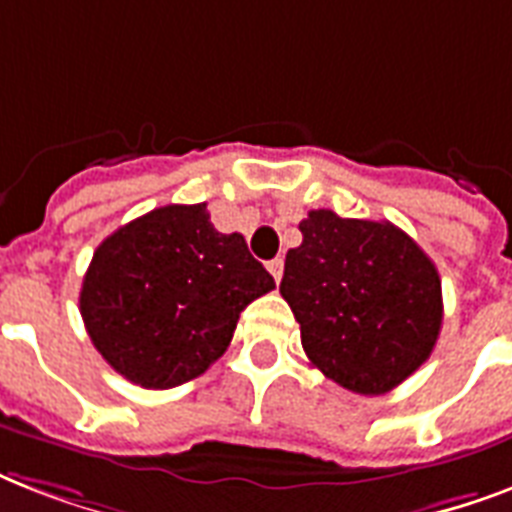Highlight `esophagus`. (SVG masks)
<instances>
[{
  "label": "esophagus",
  "mask_w": 512,
  "mask_h": 512,
  "mask_svg": "<svg viewBox=\"0 0 512 512\" xmlns=\"http://www.w3.org/2000/svg\"><path fill=\"white\" fill-rule=\"evenodd\" d=\"M268 271H271L273 279L281 281V273H284V260H281V257H273L271 263H268Z\"/></svg>",
  "instance_id": "1"
}]
</instances>
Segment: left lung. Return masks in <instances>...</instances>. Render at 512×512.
Segmentation results:
<instances>
[{
	"mask_svg": "<svg viewBox=\"0 0 512 512\" xmlns=\"http://www.w3.org/2000/svg\"><path fill=\"white\" fill-rule=\"evenodd\" d=\"M287 252V300L311 364L342 388L382 396L414 374L441 332V279L412 236L388 220L311 209Z\"/></svg>",
	"mask_w": 512,
	"mask_h": 512,
	"instance_id": "8db88e82",
	"label": "left lung"
}]
</instances>
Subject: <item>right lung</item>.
<instances>
[{
	"mask_svg": "<svg viewBox=\"0 0 512 512\" xmlns=\"http://www.w3.org/2000/svg\"><path fill=\"white\" fill-rule=\"evenodd\" d=\"M276 287L241 233H220L207 204H167L103 239L79 311L98 353L140 388L199 377L231 345L241 311Z\"/></svg>",
	"mask_w": 512,
	"mask_h": 512,
	"instance_id": "add662e5",
	"label": "right lung"
}]
</instances>
